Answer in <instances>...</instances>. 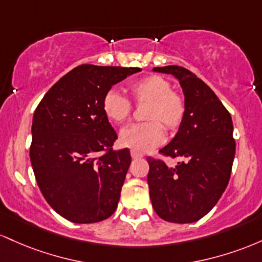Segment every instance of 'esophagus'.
<instances>
[{
    "label": "esophagus",
    "instance_id": "1",
    "mask_svg": "<svg viewBox=\"0 0 262 262\" xmlns=\"http://www.w3.org/2000/svg\"><path fill=\"white\" fill-rule=\"evenodd\" d=\"M131 157L134 158V160H137V158H142L143 155L141 154L139 151H135V149H131Z\"/></svg>",
    "mask_w": 262,
    "mask_h": 262
}]
</instances>
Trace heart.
I'll list each match as a JSON object with an SVG mask.
<instances>
[{
    "label": "heart",
    "instance_id": "b5f03b06",
    "mask_svg": "<svg viewBox=\"0 0 262 262\" xmlns=\"http://www.w3.org/2000/svg\"><path fill=\"white\" fill-rule=\"evenodd\" d=\"M128 92L137 104L147 105L143 113L147 121L122 128L120 143L135 151H149L164 141V126L169 131L178 130L186 116V101L160 75H148L134 81ZM102 111L108 121L120 125L130 116L131 102L116 90H108L102 99Z\"/></svg>",
    "mask_w": 262,
    "mask_h": 262
}]
</instances>
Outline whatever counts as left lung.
Returning a JSON list of instances; mask_svg holds the SVG:
<instances>
[{
	"instance_id": "obj_1",
	"label": "left lung",
	"mask_w": 262,
	"mask_h": 262,
	"mask_svg": "<svg viewBox=\"0 0 262 262\" xmlns=\"http://www.w3.org/2000/svg\"><path fill=\"white\" fill-rule=\"evenodd\" d=\"M154 72L177 79L187 110L176 136L160 149L183 161L172 168L147 158L152 207L166 222L194 223L213 209L229 183L235 156L233 121L213 90L186 68L156 67Z\"/></svg>"
}]
</instances>
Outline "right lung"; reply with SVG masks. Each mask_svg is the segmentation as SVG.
<instances>
[{"label":"right lung","mask_w":262,"mask_h":262,"mask_svg":"<svg viewBox=\"0 0 262 262\" xmlns=\"http://www.w3.org/2000/svg\"><path fill=\"white\" fill-rule=\"evenodd\" d=\"M140 68L83 64L60 78L40 100L32 122L31 163L47 203L76 224L107 219L116 210L131 163L114 151L115 130L102 111L113 85Z\"/></svg>","instance_id":"1"}]
</instances>
